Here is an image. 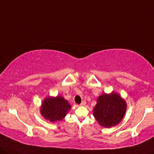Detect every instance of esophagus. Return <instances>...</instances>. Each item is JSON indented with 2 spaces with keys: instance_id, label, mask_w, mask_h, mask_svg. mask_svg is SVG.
Here are the masks:
<instances>
[{
  "instance_id": "obj_1",
  "label": "esophagus",
  "mask_w": 154,
  "mask_h": 154,
  "mask_svg": "<svg viewBox=\"0 0 154 154\" xmlns=\"http://www.w3.org/2000/svg\"><path fill=\"white\" fill-rule=\"evenodd\" d=\"M86 101H83V102H82L81 103V104H80V106H86Z\"/></svg>"
}]
</instances>
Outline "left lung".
Returning a JSON list of instances; mask_svg holds the SVG:
<instances>
[{"instance_id": "8db88e82", "label": "left lung", "mask_w": 154, "mask_h": 154, "mask_svg": "<svg viewBox=\"0 0 154 154\" xmlns=\"http://www.w3.org/2000/svg\"><path fill=\"white\" fill-rule=\"evenodd\" d=\"M127 108L126 101L117 93H104L97 99L93 116L102 127L111 128L122 120Z\"/></svg>"}]
</instances>
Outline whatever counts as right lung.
I'll use <instances>...</instances> for the list:
<instances>
[{
    "label": "right lung",
    "mask_w": 154,
    "mask_h": 154,
    "mask_svg": "<svg viewBox=\"0 0 154 154\" xmlns=\"http://www.w3.org/2000/svg\"><path fill=\"white\" fill-rule=\"evenodd\" d=\"M71 109L68 100L61 95L49 96L43 101L40 108L41 116L51 122L61 121L65 118Z\"/></svg>",
    "instance_id": "right-lung-1"
}]
</instances>
